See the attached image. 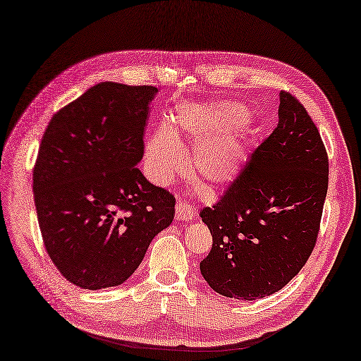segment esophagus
Masks as SVG:
<instances>
[{
    "instance_id": "34e87169",
    "label": "esophagus",
    "mask_w": 361,
    "mask_h": 361,
    "mask_svg": "<svg viewBox=\"0 0 361 361\" xmlns=\"http://www.w3.org/2000/svg\"><path fill=\"white\" fill-rule=\"evenodd\" d=\"M193 214H195V208L192 207L190 202H187L184 198H179L177 200V204H176V216L177 219H192Z\"/></svg>"
}]
</instances>
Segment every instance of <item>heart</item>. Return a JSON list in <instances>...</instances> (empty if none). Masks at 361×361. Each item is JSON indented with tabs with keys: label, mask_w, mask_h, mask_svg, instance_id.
<instances>
[{
	"label": "heart",
	"mask_w": 361,
	"mask_h": 361,
	"mask_svg": "<svg viewBox=\"0 0 361 361\" xmlns=\"http://www.w3.org/2000/svg\"><path fill=\"white\" fill-rule=\"evenodd\" d=\"M250 111L242 104L219 103L212 106L177 109L169 130L159 129L149 137L147 166L159 184L184 168L182 145L195 148V174L207 187L226 185L237 176L245 159V132Z\"/></svg>",
	"instance_id": "heart-1"
}]
</instances>
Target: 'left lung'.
<instances>
[{"label": "left lung", "instance_id": "left-lung-1", "mask_svg": "<svg viewBox=\"0 0 361 361\" xmlns=\"http://www.w3.org/2000/svg\"><path fill=\"white\" fill-rule=\"evenodd\" d=\"M328 152L303 104L281 92L279 121L200 218L213 245L200 271L214 292L257 300L298 274L318 240Z\"/></svg>", "mask_w": 361, "mask_h": 361}]
</instances>
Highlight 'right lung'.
I'll return each mask as SVG.
<instances>
[{"instance_id": "add662e5", "label": "right lung", "mask_w": 361, "mask_h": 361, "mask_svg": "<svg viewBox=\"0 0 361 361\" xmlns=\"http://www.w3.org/2000/svg\"><path fill=\"white\" fill-rule=\"evenodd\" d=\"M152 85L102 82L61 108L33 166L43 245L72 284H123L153 237L174 219L176 198L143 177Z\"/></svg>"}]
</instances>
